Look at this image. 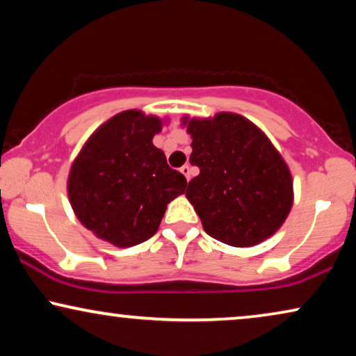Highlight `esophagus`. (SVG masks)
<instances>
[{
	"label": "esophagus",
	"mask_w": 356,
	"mask_h": 356,
	"mask_svg": "<svg viewBox=\"0 0 356 356\" xmlns=\"http://www.w3.org/2000/svg\"><path fill=\"white\" fill-rule=\"evenodd\" d=\"M181 172L186 175V179L187 181H191V174H192V169H191V165L188 164H184L182 168H181Z\"/></svg>",
	"instance_id": "1"
}]
</instances>
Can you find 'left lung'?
Masks as SVG:
<instances>
[{"instance_id": "obj_1", "label": "left lung", "mask_w": 356, "mask_h": 356, "mask_svg": "<svg viewBox=\"0 0 356 356\" xmlns=\"http://www.w3.org/2000/svg\"><path fill=\"white\" fill-rule=\"evenodd\" d=\"M192 135L191 164L200 174L186 197L211 238L234 248L262 243L293 205L290 169L270 140L238 113L184 118Z\"/></svg>"}]
</instances>
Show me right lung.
<instances>
[{"instance_id":"right-lung-1","label":"right lung","mask_w":356,"mask_h":356,"mask_svg":"<svg viewBox=\"0 0 356 356\" xmlns=\"http://www.w3.org/2000/svg\"><path fill=\"white\" fill-rule=\"evenodd\" d=\"M163 129L140 111L117 113L91 135L71 165V207L88 229L117 248H130L158 231L168 203L187 181L153 145Z\"/></svg>"}]
</instances>
